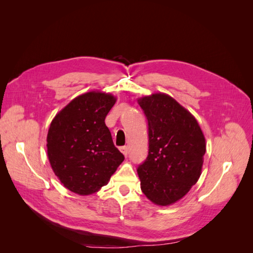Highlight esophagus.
Masks as SVG:
<instances>
[{
	"instance_id": "34e87169",
	"label": "esophagus",
	"mask_w": 253,
	"mask_h": 253,
	"mask_svg": "<svg viewBox=\"0 0 253 253\" xmlns=\"http://www.w3.org/2000/svg\"><path fill=\"white\" fill-rule=\"evenodd\" d=\"M119 150H120V152H121L122 154H124L126 157L127 156V147H126V145H124V147H120Z\"/></svg>"
}]
</instances>
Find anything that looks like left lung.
Here are the masks:
<instances>
[{"instance_id": "left-lung-1", "label": "left lung", "mask_w": 253, "mask_h": 253, "mask_svg": "<svg viewBox=\"0 0 253 253\" xmlns=\"http://www.w3.org/2000/svg\"><path fill=\"white\" fill-rule=\"evenodd\" d=\"M148 119L149 154L137 173L140 188L158 206L185 196L202 174L206 139L194 116L167 94L138 99Z\"/></svg>"}]
</instances>
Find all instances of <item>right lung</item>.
Returning a JSON list of instances; mask_svg holds the SVG:
<instances>
[{
    "label": "right lung",
    "mask_w": 253,
    "mask_h": 253,
    "mask_svg": "<svg viewBox=\"0 0 253 253\" xmlns=\"http://www.w3.org/2000/svg\"><path fill=\"white\" fill-rule=\"evenodd\" d=\"M115 102L111 94L88 91L51 121L46 144L49 163L61 183L76 194H93L108 185L125 160L104 122Z\"/></svg>",
    "instance_id": "1"
}]
</instances>
